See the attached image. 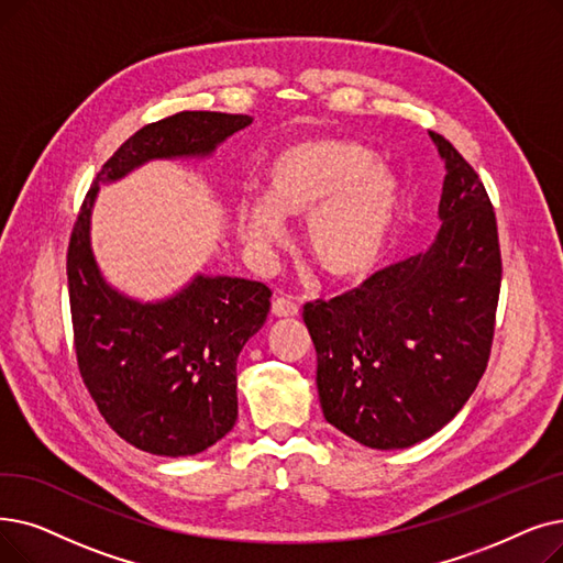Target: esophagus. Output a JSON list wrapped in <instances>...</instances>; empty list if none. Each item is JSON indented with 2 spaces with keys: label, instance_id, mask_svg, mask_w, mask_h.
I'll return each instance as SVG.
<instances>
[{
  "label": "esophagus",
  "instance_id": "obj_1",
  "mask_svg": "<svg viewBox=\"0 0 563 563\" xmlns=\"http://www.w3.org/2000/svg\"><path fill=\"white\" fill-rule=\"evenodd\" d=\"M272 310H274L276 317H295V314H299V303L291 301L289 297H278L274 301Z\"/></svg>",
  "mask_w": 563,
  "mask_h": 563
}]
</instances>
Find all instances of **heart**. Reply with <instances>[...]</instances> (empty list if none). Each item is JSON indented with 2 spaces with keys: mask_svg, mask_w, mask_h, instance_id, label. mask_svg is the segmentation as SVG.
Returning <instances> with one entry per match:
<instances>
[{
  "mask_svg": "<svg viewBox=\"0 0 563 563\" xmlns=\"http://www.w3.org/2000/svg\"><path fill=\"white\" fill-rule=\"evenodd\" d=\"M268 202L255 195L234 209L241 236L257 249L285 241L280 216L306 218L312 262L333 280H356L375 266L396 218L400 186L368 146L314 137L283 150L266 169Z\"/></svg>",
  "mask_w": 563,
  "mask_h": 563,
  "instance_id": "1",
  "label": "heart"
}]
</instances>
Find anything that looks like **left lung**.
<instances>
[{"mask_svg": "<svg viewBox=\"0 0 563 563\" xmlns=\"http://www.w3.org/2000/svg\"><path fill=\"white\" fill-rule=\"evenodd\" d=\"M446 161L442 230L423 255L382 268L331 301L303 306L324 419L371 449L442 430L490 358L501 289L497 216L476 169L430 131Z\"/></svg>", "mask_w": 563, "mask_h": 563, "instance_id": "1", "label": "left lung"}]
</instances>
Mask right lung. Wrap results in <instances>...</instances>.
<instances>
[{
    "instance_id": "add662e5",
    "label": "right lung",
    "mask_w": 563,
    "mask_h": 563,
    "mask_svg": "<svg viewBox=\"0 0 563 563\" xmlns=\"http://www.w3.org/2000/svg\"><path fill=\"white\" fill-rule=\"evenodd\" d=\"M251 124L249 114L177 112L142 126L103 163L73 223L66 276L78 371L106 423L146 453L195 455L232 430L236 358L262 329L272 289L243 278L198 276L161 303L117 295L89 249L96 190L144 161L207 156Z\"/></svg>"
}]
</instances>
